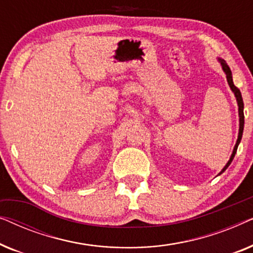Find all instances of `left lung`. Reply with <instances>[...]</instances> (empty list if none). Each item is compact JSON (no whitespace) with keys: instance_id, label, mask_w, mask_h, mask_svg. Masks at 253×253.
Instances as JSON below:
<instances>
[{"instance_id":"left-lung-1","label":"left lung","mask_w":253,"mask_h":253,"mask_svg":"<svg viewBox=\"0 0 253 253\" xmlns=\"http://www.w3.org/2000/svg\"><path fill=\"white\" fill-rule=\"evenodd\" d=\"M217 61L220 62L221 67H222V70L224 74H226V77H227V82H228V85H229V87L233 93L235 94V98H236V101H237V106H238V117H240V129H238V137H237V140H236V144H235L234 146V150H233V153L230 155V159L228 160V162L226 164V166L222 168V170L219 172V175L222 174V172L226 170V169L229 167V165L231 164V161H233V159L235 157V154H236V151H237V147L238 145L241 143V139H242V136H243V129H244V113H243V109H244V103H243V99H242V94H241V91L238 89L236 86L234 85V82H233V75H231V70L230 68L228 67V64L226 63V61L222 60V58L217 57Z\"/></svg>"}]
</instances>
